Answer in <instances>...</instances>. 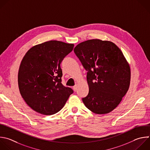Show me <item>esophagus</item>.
I'll use <instances>...</instances> for the list:
<instances>
[{
  "label": "esophagus",
  "mask_w": 150,
  "mask_h": 150,
  "mask_svg": "<svg viewBox=\"0 0 150 150\" xmlns=\"http://www.w3.org/2000/svg\"><path fill=\"white\" fill-rule=\"evenodd\" d=\"M73 89L74 90V91H76L77 90V86L76 85H75L74 87H73Z\"/></svg>",
  "instance_id": "esophagus-1"
}]
</instances>
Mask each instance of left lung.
I'll return each instance as SVG.
<instances>
[{"label": "left lung", "mask_w": 150, "mask_h": 150, "mask_svg": "<svg viewBox=\"0 0 150 150\" xmlns=\"http://www.w3.org/2000/svg\"><path fill=\"white\" fill-rule=\"evenodd\" d=\"M74 52L87 71L86 107L96 114L113 111L121 103L130 84L131 70L121 49L113 42L98 39L77 45Z\"/></svg>", "instance_id": "1"}]
</instances>
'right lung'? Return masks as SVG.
I'll return each instance as SVG.
<instances>
[{
  "instance_id": "obj_1",
  "label": "right lung",
  "mask_w": 150,
  "mask_h": 150,
  "mask_svg": "<svg viewBox=\"0 0 150 150\" xmlns=\"http://www.w3.org/2000/svg\"><path fill=\"white\" fill-rule=\"evenodd\" d=\"M74 46L73 43L49 40L32 46L26 53L19 69L18 86L33 110L46 115L56 114L73 93L61 83L60 65Z\"/></svg>"
}]
</instances>
